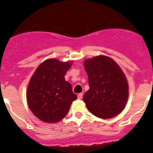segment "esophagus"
<instances>
[{
	"instance_id": "1",
	"label": "esophagus",
	"mask_w": 153,
	"mask_h": 153,
	"mask_svg": "<svg viewBox=\"0 0 153 153\" xmlns=\"http://www.w3.org/2000/svg\"><path fill=\"white\" fill-rule=\"evenodd\" d=\"M82 97H83L82 93H80V94H79L78 96H77V97H78L79 100H82Z\"/></svg>"
}]
</instances>
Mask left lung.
<instances>
[{
    "instance_id": "left-lung-1",
    "label": "left lung",
    "mask_w": 153,
    "mask_h": 153,
    "mask_svg": "<svg viewBox=\"0 0 153 153\" xmlns=\"http://www.w3.org/2000/svg\"><path fill=\"white\" fill-rule=\"evenodd\" d=\"M89 90L83 96L87 108L101 119H111L122 111L128 99V84L118 64L106 56L84 62Z\"/></svg>"
}]
</instances>
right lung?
Listing matches in <instances>:
<instances>
[{"label":"right lung","mask_w":153,"mask_h":153,"mask_svg":"<svg viewBox=\"0 0 153 153\" xmlns=\"http://www.w3.org/2000/svg\"><path fill=\"white\" fill-rule=\"evenodd\" d=\"M72 62L56 59L44 61L36 69L27 88L28 105L33 114L44 122L55 123L67 115L77 99L65 75Z\"/></svg>","instance_id":"1"}]
</instances>
